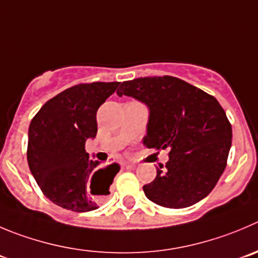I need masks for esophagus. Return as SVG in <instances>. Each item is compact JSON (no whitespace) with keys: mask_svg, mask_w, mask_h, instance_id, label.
<instances>
[{"mask_svg":"<svg viewBox=\"0 0 258 258\" xmlns=\"http://www.w3.org/2000/svg\"><path fill=\"white\" fill-rule=\"evenodd\" d=\"M134 164L133 163H126L125 164V168H133Z\"/></svg>","mask_w":258,"mask_h":258,"instance_id":"1","label":"esophagus"}]
</instances>
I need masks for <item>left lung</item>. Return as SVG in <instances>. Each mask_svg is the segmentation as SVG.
<instances>
[{"label":"left lung","instance_id":"left-lung-1","mask_svg":"<svg viewBox=\"0 0 258 258\" xmlns=\"http://www.w3.org/2000/svg\"><path fill=\"white\" fill-rule=\"evenodd\" d=\"M117 96H131L149 109L147 148L170 149L166 166L143 186L154 204L191 207L209 195L227 166L232 125L218 100L180 80L142 77L120 83Z\"/></svg>","mask_w":258,"mask_h":258}]
</instances>
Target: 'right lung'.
Returning a JSON list of instances; mask_svg holds the SVG:
<instances>
[{
    "instance_id": "obj_1",
    "label": "right lung",
    "mask_w": 258,
    "mask_h": 258,
    "mask_svg": "<svg viewBox=\"0 0 258 258\" xmlns=\"http://www.w3.org/2000/svg\"><path fill=\"white\" fill-rule=\"evenodd\" d=\"M119 82L81 83L41 106L29 126L28 163L44 195L58 207L91 212L109 195L120 166L99 168L85 143L97 133L96 114Z\"/></svg>"
}]
</instances>
